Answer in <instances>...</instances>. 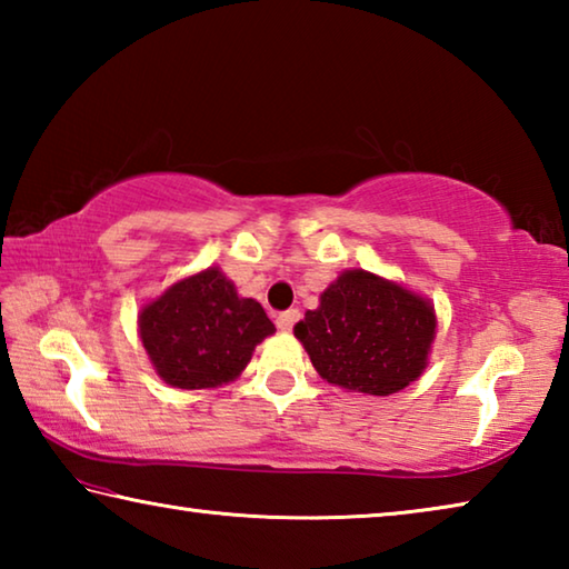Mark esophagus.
Returning <instances> with one entry per match:
<instances>
[{
	"instance_id": "esophagus-1",
	"label": "esophagus",
	"mask_w": 569,
	"mask_h": 569,
	"mask_svg": "<svg viewBox=\"0 0 569 569\" xmlns=\"http://www.w3.org/2000/svg\"><path fill=\"white\" fill-rule=\"evenodd\" d=\"M298 319H301V311H298V308H288V311L278 313L276 326H278V329H281V331H291Z\"/></svg>"
}]
</instances>
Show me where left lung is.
I'll return each instance as SVG.
<instances>
[{
  "mask_svg": "<svg viewBox=\"0 0 569 569\" xmlns=\"http://www.w3.org/2000/svg\"><path fill=\"white\" fill-rule=\"evenodd\" d=\"M293 333L321 379L389 397L427 369L437 316L427 298L353 268L326 288L319 308L306 311Z\"/></svg>",
  "mask_w": 569,
  "mask_h": 569,
  "instance_id": "1",
  "label": "left lung"
}]
</instances>
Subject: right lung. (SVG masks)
<instances>
[{
    "label": "right lung",
    "instance_id": "add662e5",
    "mask_svg": "<svg viewBox=\"0 0 569 569\" xmlns=\"http://www.w3.org/2000/svg\"><path fill=\"white\" fill-rule=\"evenodd\" d=\"M138 329L158 377L190 391L238 379L276 326L261 303L240 298L233 281L213 266L142 306Z\"/></svg>",
    "mask_w": 569,
    "mask_h": 569
}]
</instances>
